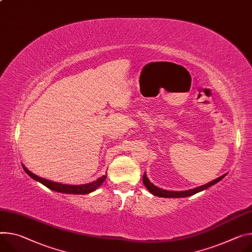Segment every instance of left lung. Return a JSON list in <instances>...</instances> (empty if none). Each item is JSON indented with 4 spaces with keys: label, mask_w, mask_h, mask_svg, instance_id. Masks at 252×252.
I'll list each match as a JSON object with an SVG mask.
<instances>
[{
    "label": "left lung",
    "mask_w": 252,
    "mask_h": 252,
    "mask_svg": "<svg viewBox=\"0 0 252 252\" xmlns=\"http://www.w3.org/2000/svg\"><path fill=\"white\" fill-rule=\"evenodd\" d=\"M226 176L223 175L215 180H213L212 182L208 183V184L206 185H203V186H200L198 188H195V189H191V190H188V191H168V190H163L161 188H158L157 186H155L154 184H152V183L149 181L148 177L146 174H144L143 176V183L144 185L147 187V189L152 193L154 194L155 196H158V197H163V198H182V197H188V196H192L200 191H203L205 189H207L213 185H215L216 183H218L220 180H222L224 177Z\"/></svg>",
    "instance_id": "left-lung-1"
}]
</instances>
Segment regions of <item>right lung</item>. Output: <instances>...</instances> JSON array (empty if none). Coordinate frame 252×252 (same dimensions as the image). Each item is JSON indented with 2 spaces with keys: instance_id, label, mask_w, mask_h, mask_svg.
<instances>
[{
  "instance_id": "right-lung-1",
  "label": "right lung",
  "mask_w": 252,
  "mask_h": 252,
  "mask_svg": "<svg viewBox=\"0 0 252 252\" xmlns=\"http://www.w3.org/2000/svg\"><path fill=\"white\" fill-rule=\"evenodd\" d=\"M23 169L25 170V172L34 180L40 182L41 184H43L44 186H46L47 188L56 191V192H60V193H67V194H88L90 192H93L94 190H96L102 183L105 181L106 179V175L100 177L99 179H97L94 182H91L89 184H84V185H64V184H60V183H55L46 179L40 178L38 176H36L35 174L31 173L29 170H27L24 166H23Z\"/></svg>"
}]
</instances>
